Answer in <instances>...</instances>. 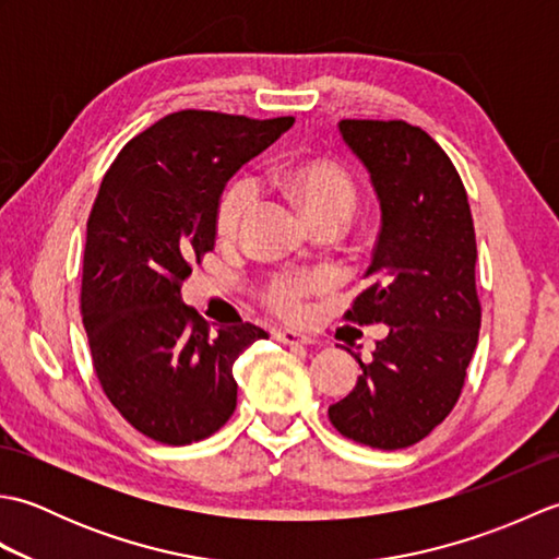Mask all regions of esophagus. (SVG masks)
Here are the masks:
<instances>
[{
  "label": "esophagus",
  "instance_id": "obj_1",
  "mask_svg": "<svg viewBox=\"0 0 559 559\" xmlns=\"http://www.w3.org/2000/svg\"><path fill=\"white\" fill-rule=\"evenodd\" d=\"M276 341L286 343V346H310L312 338L300 334V331H293V329H278L276 331Z\"/></svg>",
  "mask_w": 559,
  "mask_h": 559
}]
</instances>
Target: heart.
I'll list each match as a JSON object with an SVG mask.
<instances>
[{
    "instance_id": "obj_1",
    "label": "heart",
    "mask_w": 559,
    "mask_h": 559,
    "mask_svg": "<svg viewBox=\"0 0 559 559\" xmlns=\"http://www.w3.org/2000/svg\"><path fill=\"white\" fill-rule=\"evenodd\" d=\"M278 180L286 192L298 201L305 216L312 223L336 218L346 221L358 199V189L350 173L329 158H302L283 165ZM254 201V182L249 177H237L225 189L216 209V233L223 240H230L240 230L245 213ZM329 283L322 271H286L276 273L264 288V300L273 310L298 317L305 310V300L312 293L322 290Z\"/></svg>"
}]
</instances>
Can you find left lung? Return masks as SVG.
Returning a JSON list of instances; mask_svg holds the SVG:
<instances>
[{
    "label": "left lung",
    "mask_w": 559,
    "mask_h": 559,
    "mask_svg": "<svg viewBox=\"0 0 559 559\" xmlns=\"http://www.w3.org/2000/svg\"><path fill=\"white\" fill-rule=\"evenodd\" d=\"M370 173L382 228L346 319L386 324L346 399L329 406L336 430L374 449H406L456 406L478 346L476 230L461 177L437 141L403 120H341Z\"/></svg>",
    "instance_id": "8db88e82"
}]
</instances>
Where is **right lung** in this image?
<instances>
[{"label": "right lung", "instance_id": "add662e5", "mask_svg": "<svg viewBox=\"0 0 559 559\" xmlns=\"http://www.w3.org/2000/svg\"><path fill=\"white\" fill-rule=\"evenodd\" d=\"M295 117L180 110L134 136L86 223L81 314L93 370L122 418L160 444H192L237 406L233 365L264 329L211 331L180 288L216 245L225 182Z\"/></svg>", "mask_w": 559, "mask_h": 559}]
</instances>
